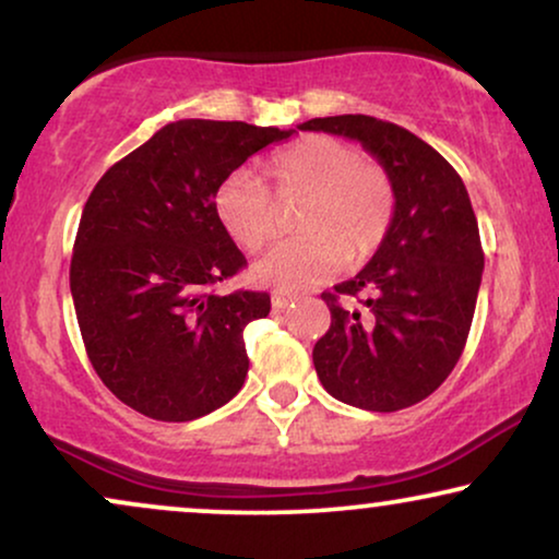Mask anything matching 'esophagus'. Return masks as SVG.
Segmentation results:
<instances>
[{
    "mask_svg": "<svg viewBox=\"0 0 559 559\" xmlns=\"http://www.w3.org/2000/svg\"><path fill=\"white\" fill-rule=\"evenodd\" d=\"M295 297L293 295H285V293H274L272 295V305H274V310H282V308H287L289 302H293Z\"/></svg>",
    "mask_w": 559,
    "mask_h": 559,
    "instance_id": "34e87169",
    "label": "esophagus"
}]
</instances>
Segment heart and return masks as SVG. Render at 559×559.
Listing matches in <instances>:
<instances>
[{
  "label": "heart",
  "instance_id": "obj_1",
  "mask_svg": "<svg viewBox=\"0 0 559 559\" xmlns=\"http://www.w3.org/2000/svg\"><path fill=\"white\" fill-rule=\"evenodd\" d=\"M277 201H300L293 226L300 231L259 259L254 272L266 285L302 289L320 285L343 266L364 262L386 239L396 211L394 182L354 144L310 134L274 152L264 167ZM262 180L236 170L213 190L221 228L257 251L274 239L280 213Z\"/></svg>",
  "mask_w": 559,
  "mask_h": 559
}]
</instances>
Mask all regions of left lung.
Returning <instances> with one entry per match:
<instances>
[{
    "label": "left lung",
    "mask_w": 559,
    "mask_h": 559,
    "mask_svg": "<svg viewBox=\"0 0 559 559\" xmlns=\"http://www.w3.org/2000/svg\"><path fill=\"white\" fill-rule=\"evenodd\" d=\"M300 129L361 142L396 193L371 262L320 295L331 328L312 348L318 379L350 407H412L455 369L476 312L484 249L468 190L438 150L392 121L343 114Z\"/></svg>",
    "instance_id": "left-lung-1"
}]
</instances>
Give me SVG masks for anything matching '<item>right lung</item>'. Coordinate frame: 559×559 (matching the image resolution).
I'll use <instances>...</instances> for the list:
<instances>
[{"label":"right lung","mask_w":559,"mask_h":559,"mask_svg":"<svg viewBox=\"0 0 559 559\" xmlns=\"http://www.w3.org/2000/svg\"><path fill=\"white\" fill-rule=\"evenodd\" d=\"M295 129L180 119L129 152L91 190L71 259L88 361L144 417L188 423L224 407L249 371L243 328L270 295H216L247 259L213 213V190Z\"/></svg>","instance_id":"add662e5"}]
</instances>
